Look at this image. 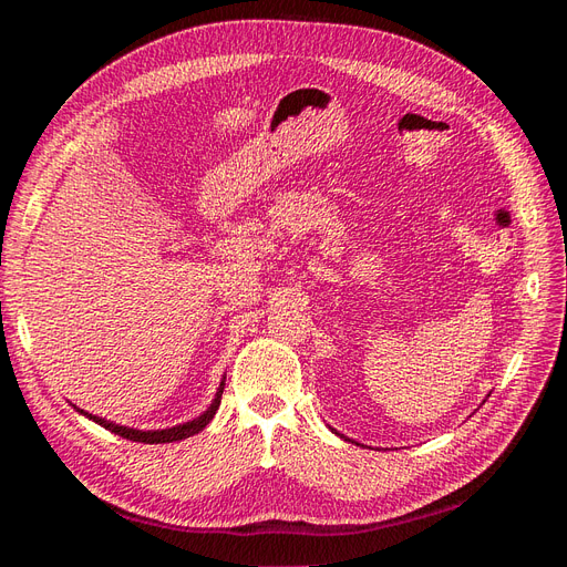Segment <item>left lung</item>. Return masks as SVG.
<instances>
[{
	"mask_svg": "<svg viewBox=\"0 0 567 567\" xmlns=\"http://www.w3.org/2000/svg\"><path fill=\"white\" fill-rule=\"evenodd\" d=\"M331 431H333V427H331ZM333 433H336V431H333ZM336 435H340V433H336ZM340 437H346V435H340ZM346 440L350 442V437H346Z\"/></svg>",
	"mask_w": 567,
	"mask_h": 567,
	"instance_id": "1",
	"label": "left lung"
}]
</instances>
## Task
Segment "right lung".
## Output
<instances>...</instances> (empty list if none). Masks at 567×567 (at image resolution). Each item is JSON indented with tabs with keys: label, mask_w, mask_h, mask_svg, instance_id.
Segmentation results:
<instances>
[{
	"label": "right lung",
	"mask_w": 567,
	"mask_h": 567,
	"mask_svg": "<svg viewBox=\"0 0 567 567\" xmlns=\"http://www.w3.org/2000/svg\"><path fill=\"white\" fill-rule=\"evenodd\" d=\"M225 381H227V375H221L219 388H217V392H215V400L210 402V406H208V409L203 411L200 416H196V419H192V421H186V423H179V425H173V427H163V431H140V427L120 425V423L106 421V419H101V416H94V414H90V411L78 409L75 404H73V409H75V411H80V414H82L84 419H90V421L99 423L101 427H106V431H111V433H115V435H120V437H125V440H132V442H144V444L179 442V440H186V437H192V435L200 433L203 427L213 421V416L217 414V409H219L221 392H225Z\"/></svg>",
	"instance_id": "right-lung-1"
}]
</instances>
